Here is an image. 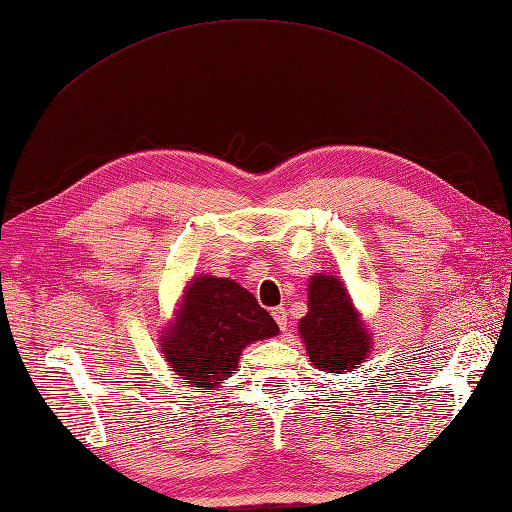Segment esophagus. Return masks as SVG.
Wrapping results in <instances>:
<instances>
[{
  "instance_id": "obj_1",
  "label": "esophagus",
  "mask_w": 512,
  "mask_h": 512,
  "mask_svg": "<svg viewBox=\"0 0 512 512\" xmlns=\"http://www.w3.org/2000/svg\"><path fill=\"white\" fill-rule=\"evenodd\" d=\"M271 316H273V320L277 322V327H280L282 331H286V324H288L286 309H284V307H273V309H271Z\"/></svg>"
}]
</instances>
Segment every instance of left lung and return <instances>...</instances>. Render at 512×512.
<instances>
[{
    "label": "left lung",
    "instance_id": "8db88e82",
    "mask_svg": "<svg viewBox=\"0 0 512 512\" xmlns=\"http://www.w3.org/2000/svg\"><path fill=\"white\" fill-rule=\"evenodd\" d=\"M299 335L312 365L331 376L354 371L374 346V335L348 288L331 273L309 277L307 314L299 320Z\"/></svg>",
    "mask_w": 512,
    "mask_h": 512
}]
</instances>
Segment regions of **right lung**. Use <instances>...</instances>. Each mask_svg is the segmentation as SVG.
<instances>
[{"label":"right lung","instance_id":"obj_1","mask_svg":"<svg viewBox=\"0 0 512 512\" xmlns=\"http://www.w3.org/2000/svg\"><path fill=\"white\" fill-rule=\"evenodd\" d=\"M179 299L158 342L166 365L196 393L222 391L241 352L280 333L254 294L228 277L194 275Z\"/></svg>","mask_w":512,"mask_h":512}]
</instances>
